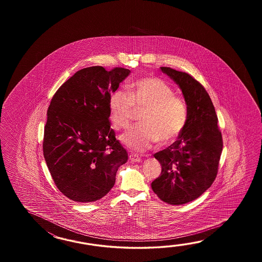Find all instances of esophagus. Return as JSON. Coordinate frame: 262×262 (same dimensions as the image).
<instances>
[{
	"instance_id": "obj_1",
	"label": "esophagus",
	"mask_w": 262,
	"mask_h": 262,
	"mask_svg": "<svg viewBox=\"0 0 262 262\" xmlns=\"http://www.w3.org/2000/svg\"><path fill=\"white\" fill-rule=\"evenodd\" d=\"M129 159H130V161L133 162V163H138V162L141 161L140 157L137 156V155H134V154H131V155L129 156Z\"/></svg>"
}]
</instances>
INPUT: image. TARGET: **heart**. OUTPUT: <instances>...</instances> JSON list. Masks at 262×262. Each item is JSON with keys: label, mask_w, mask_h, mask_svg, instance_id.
Masks as SVG:
<instances>
[{"label": "heart", "mask_w": 262, "mask_h": 262, "mask_svg": "<svg viewBox=\"0 0 262 262\" xmlns=\"http://www.w3.org/2000/svg\"><path fill=\"white\" fill-rule=\"evenodd\" d=\"M110 120L116 130L128 128L135 112L143 110L141 124L122 136L123 143L135 150H148L158 140L170 144L178 139L187 123L184 99L162 78L144 77L129 85L128 92L115 91L110 98Z\"/></svg>", "instance_id": "b5f03b06"}]
</instances>
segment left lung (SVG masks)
Masks as SVG:
<instances>
[{
  "label": "left lung",
  "instance_id": "1",
  "mask_svg": "<svg viewBox=\"0 0 262 262\" xmlns=\"http://www.w3.org/2000/svg\"><path fill=\"white\" fill-rule=\"evenodd\" d=\"M161 70L178 84L187 106V123L178 139L154 155L161 175L151 183L158 198L182 205L202 195L216 178L223 150L217 115L205 88L188 73Z\"/></svg>",
  "mask_w": 262,
  "mask_h": 262
}]
</instances>
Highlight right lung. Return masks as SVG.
Instances as JSON below:
<instances>
[{
	"instance_id": "right-lung-1",
	"label": "right lung",
	"mask_w": 262,
	"mask_h": 262,
	"mask_svg": "<svg viewBox=\"0 0 262 262\" xmlns=\"http://www.w3.org/2000/svg\"><path fill=\"white\" fill-rule=\"evenodd\" d=\"M129 73L123 67L83 68L51 99L43 152L57 188L71 201L87 203L105 196L128 159L111 128L108 103Z\"/></svg>"
}]
</instances>
